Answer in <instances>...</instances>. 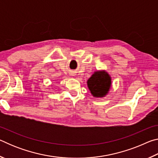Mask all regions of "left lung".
<instances>
[{
    "label": "left lung",
    "mask_w": 158,
    "mask_h": 158,
    "mask_svg": "<svg viewBox=\"0 0 158 158\" xmlns=\"http://www.w3.org/2000/svg\"><path fill=\"white\" fill-rule=\"evenodd\" d=\"M88 86L95 97H104L111 86V78L105 72H97L88 80Z\"/></svg>",
    "instance_id": "1"
}]
</instances>
